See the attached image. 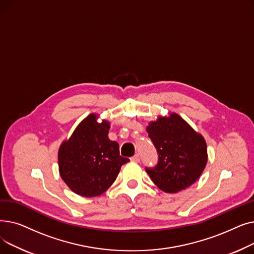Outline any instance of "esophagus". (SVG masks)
Listing matches in <instances>:
<instances>
[{"mask_svg": "<svg viewBox=\"0 0 254 254\" xmlns=\"http://www.w3.org/2000/svg\"><path fill=\"white\" fill-rule=\"evenodd\" d=\"M130 159H131V161H132V162H136V163H139V162H140V156H139V154H135V155H134V156H132V157H131Z\"/></svg>", "mask_w": 254, "mask_h": 254, "instance_id": "esophagus-1", "label": "esophagus"}]
</instances>
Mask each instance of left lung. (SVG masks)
Segmentation results:
<instances>
[{"label":"left lung","instance_id":"obj_1","mask_svg":"<svg viewBox=\"0 0 254 254\" xmlns=\"http://www.w3.org/2000/svg\"><path fill=\"white\" fill-rule=\"evenodd\" d=\"M158 153V163L146 172L159 190L176 193L193 184L207 165V144L177 113L158 116L146 127Z\"/></svg>","mask_w":254,"mask_h":254}]
</instances>
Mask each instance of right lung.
Returning a JSON list of instances; mask_svg holds the SVG:
<instances>
[{"label": "right lung", "instance_id": "right-lung-1", "mask_svg": "<svg viewBox=\"0 0 254 254\" xmlns=\"http://www.w3.org/2000/svg\"><path fill=\"white\" fill-rule=\"evenodd\" d=\"M91 113L80 123L72 136L59 149V171L64 182L75 193L85 197L104 193L115 181L123 165L119 145L108 138L110 123Z\"/></svg>", "mask_w": 254, "mask_h": 254}]
</instances>
